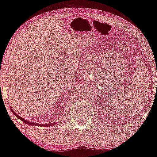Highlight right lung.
I'll return each instance as SVG.
<instances>
[{
  "mask_svg": "<svg viewBox=\"0 0 157 157\" xmlns=\"http://www.w3.org/2000/svg\"><path fill=\"white\" fill-rule=\"evenodd\" d=\"M11 110H12V113H14V114L15 115L16 117H17V118L19 119V120H21V121H23V122H24L25 124H28V125H37V126H42V127H48V126H51L52 125H54V123H48V124H39V123H35V122H30L29 121V120H25V119H23V117H20L19 115H17V113H16L15 111H13L12 109H11Z\"/></svg>",
  "mask_w": 157,
  "mask_h": 157,
  "instance_id": "obj_1",
  "label": "right lung"
}]
</instances>
